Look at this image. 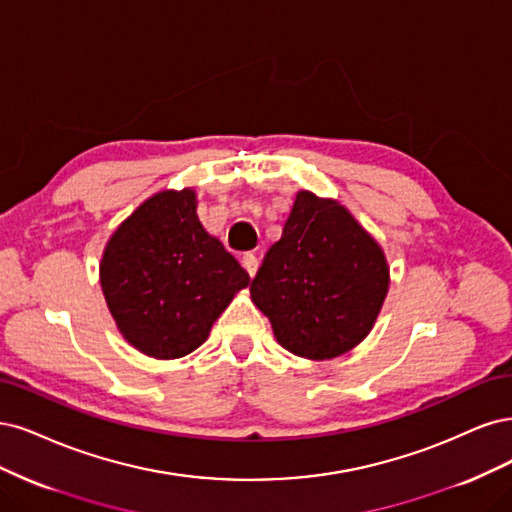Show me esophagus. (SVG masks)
<instances>
[{
	"instance_id": "1",
	"label": "esophagus",
	"mask_w": 512,
	"mask_h": 512,
	"mask_svg": "<svg viewBox=\"0 0 512 512\" xmlns=\"http://www.w3.org/2000/svg\"><path fill=\"white\" fill-rule=\"evenodd\" d=\"M242 266H244L246 272H249V276L253 278L257 274V268H259V259L253 253H244L242 255Z\"/></svg>"
}]
</instances>
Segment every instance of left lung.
<instances>
[{"instance_id":"1","label":"left lung","mask_w":512,"mask_h":512,"mask_svg":"<svg viewBox=\"0 0 512 512\" xmlns=\"http://www.w3.org/2000/svg\"><path fill=\"white\" fill-rule=\"evenodd\" d=\"M389 291V263L372 234L332 197L298 191L283 236L251 283V300L289 353L325 361L364 340Z\"/></svg>"}]
</instances>
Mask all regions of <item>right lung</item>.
<instances>
[{"mask_svg": "<svg viewBox=\"0 0 512 512\" xmlns=\"http://www.w3.org/2000/svg\"><path fill=\"white\" fill-rule=\"evenodd\" d=\"M251 278L197 217V193L163 189L108 238L100 285L121 336L140 353L178 359L210 329Z\"/></svg>", "mask_w": 512, "mask_h": 512, "instance_id": "obj_1", "label": "right lung"}]
</instances>
